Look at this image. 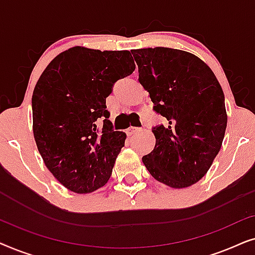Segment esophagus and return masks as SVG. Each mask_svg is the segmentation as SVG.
Returning a JSON list of instances; mask_svg holds the SVG:
<instances>
[{"label":"esophagus","mask_w":255,"mask_h":255,"mask_svg":"<svg viewBox=\"0 0 255 255\" xmlns=\"http://www.w3.org/2000/svg\"><path fill=\"white\" fill-rule=\"evenodd\" d=\"M139 132H141L140 128H128L127 130L128 135H134V134L139 133Z\"/></svg>","instance_id":"obj_1"}]
</instances>
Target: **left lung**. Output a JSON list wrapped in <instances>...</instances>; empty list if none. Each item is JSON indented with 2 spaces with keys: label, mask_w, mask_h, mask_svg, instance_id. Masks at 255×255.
<instances>
[{
  "label": "left lung",
  "mask_w": 255,
  "mask_h": 255,
  "mask_svg": "<svg viewBox=\"0 0 255 255\" xmlns=\"http://www.w3.org/2000/svg\"><path fill=\"white\" fill-rule=\"evenodd\" d=\"M139 82L165 124L152 128L154 149L142 156L149 174L172 188L196 183L224 139L225 97L214 72L196 55L168 47L132 51Z\"/></svg>",
  "instance_id": "left-lung-1"
}]
</instances>
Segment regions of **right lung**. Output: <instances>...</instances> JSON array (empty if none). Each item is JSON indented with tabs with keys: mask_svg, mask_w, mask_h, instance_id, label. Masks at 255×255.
I'll list each match as a JSON object with an SVG mask.
<instances>
[{
	"mask_svg": "<svg viewBox=\"0 0 255 255\" xmlns=\"http://www.w3.org/2000/svg\"><path fill=\"white\" fill-rule=\"evenodd\" d=\"M134 69L128 51L76 46L57 55L40 75L32 95L34 140L67 189L92 193L109 180L127 134L113 128L106 100L115 82Z\"/></svg>",
	"mask_w": 255,
	"mask_h": 255,
	"instance_id": "obj_1",
	"label": "right lung"
}]
</instances>
